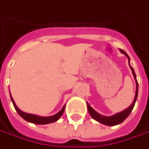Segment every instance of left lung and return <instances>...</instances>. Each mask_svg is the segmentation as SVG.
I'll list each match as a JSON object with an SVG mask.
<instances>
[{
  "label": "left lung",
  "instance_id": "obj_1",
  "mask_svg": "<svg viewBox=\"0 0 149 149\" xmlns=\"http://www.w3.org/2000/svg\"><path fill=\"white\" fill-rule=\"evenodd\" d=\"M120 51L128 57L130 69H131L132 73H133V74H134V79H136V74H135L134 70L133 67L130 65V63H129L130 59H129V55L127 54V53H126L125 51H123V49H120ZM136 88H137V89H136L134 100L133 104L129 106L128 109H126L125 110H123V112H120V113H116V114H114V115H113V116H110V117H106V116H103V115L100 114L99 113H97V112L95 111V109H93L89 106V104L87 103V107H88V110H89V114H90V115H91V117L93 118L94 119H95L96 121H98V122H100V123H103V124L108 125V126H113V125H117V124L121 123L123 121H124V120H125V118H126L128 117L129 114H130V113L132 112L133 109H134V107L135 102H136L137 98H138V91H139V84H138V81H137V79H136Z\"/></svg>",
  "mask_w": 149,
  "mask_h": 149
}]
</instances>
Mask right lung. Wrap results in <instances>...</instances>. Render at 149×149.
<instances>
[{"mask_svg": "<svg viewBox=\"0 0 149 149\" xmlns=\"http://www.w3.org/2000/svg\"><path fill=\"white\" fill-rule=\"evenodd\" d=\"M10 99L11 101L13 103V105H14L15 110L17 111V113H19L20 117L23 118L25 120L30 122L32 123H36V124H47V123H54L55 121H57L61 115L63 114V113L65 111V106L63 107V109L60 110L59 113H57L56 114H54L53 116H49V117H40V116H38V115H35V114H31V113H26L25 112L21 111L20 109H18V107L16 106L14 100L12 99L11 95H10Z\"/></svg>", "mask_w": 149, "mask_h": 149, "instance_id": "1", "label": "right lung"}]
</instances>
